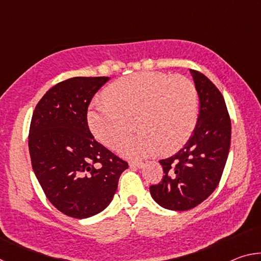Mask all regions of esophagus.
Segmentation results:
<instances>
[{"mask_svg": "<svg viewBox=\"0 0 261 261\" xmlns=\"http://www.w3.org/2000/svg\"><path fill=\"white\" fill-rule=\"evenodd\" d=\"M129 167L130 168H136V169H139V168L144 167L143 162H129Z\"/></svg>", "mask_w": 261, "mask_h": 261, "instance_id": "34e87169", "label": "esophagus"}]
</instances>
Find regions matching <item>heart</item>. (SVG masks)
Returning a JSON list of instances; mask_svg holds the SVG:
<instances>
[{"label":"heart","instance_id":"b5f03b06","mask_svg":"<svg viewBox=\"0 0 261 261\" xmlns=\"http://www.w3.org/2000/svg\"><path fill=\"white\" fill-rule=\"evenodd\" d=\"M103 100H94L88 110V125L95 138L115 147L135 125L136 135L122 141V155L140 159L158 149L177 151L187 143L198 120V92L184 76L144 71L120 78L106 90Z\"/></svg>","mask_w":261,"mask_h":261}]
</instances>
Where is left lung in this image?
<instances>
[{
	"label": "left lung",
	"mask_w": 261,
	"mask_h": 261,
	"mask_svg": "<svg viewBox=\"0 0 261 261\" xmlns=\"http://www.w3.org/2000/svg\"><path fill=\"white\" fill-rule=\"evenodd\" d=\"M190 72L199 98L196 127L183 148L160 160L165 176L149 187L153 199L170 211L191 210L213 193L230 148L231 124L222 94L205 74Z\"/></svg>",
	"instance_id": "1"
}]
</instances>
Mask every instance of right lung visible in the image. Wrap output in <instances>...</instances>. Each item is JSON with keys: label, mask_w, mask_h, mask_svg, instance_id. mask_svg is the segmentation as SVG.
I'll return each instance as SVG.
<instances>
[{"label": "right lung", "mask_w": 261, "mask_h": 261, "mask_svg": "<svg viewBox=\"0 0 261 261\" xmlns=\"http://www.w3.org/2000/svg\"><path fill=\"white\" fill-rule=\"evenodd\" d=\"M109 77H73L53 86L31 121L29 148L35 176L53 205L86 219L102 212L127 163L94 139L87 124L92 98Z\"/></svg>", "instance_id": "add662e5"}]
</instances>
